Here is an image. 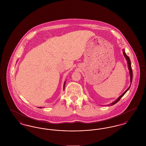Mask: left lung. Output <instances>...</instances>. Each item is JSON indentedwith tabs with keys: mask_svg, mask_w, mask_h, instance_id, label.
Masks as SVG:
<instances>
[{
	"mask_svg": "<svg viewBox=\"0 0 146 146\" xmlns=\"http://www.w3.org/2000/svg\"><path fill=\"white\" fill-rule=\"evenodd\" d=\"M123 55H124V56H125V58H126L127 60V64H128V70H129V74H130V82H131V85H130V86H129V88H128L120 96H119L118 98H117L116 100L114 101V102H113L112 103H111V104H110V105H108V106H112V105H115V104H116L117 102H118L119 101V100L121 98V97H122L126 93L127 91L129 89V88L131 87V83H132V78H133V73H132V68H131V60H130V59L129 58V57L127 56L126 55V52H125V50L124 49H123Z\"/></svg>",
	"mask_w": 146,
	"mask_h": 146,
	"instance_id": "left-lung-1",
	"label": "left lung"
}]
</instances>
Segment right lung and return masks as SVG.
I'll return each instance as SVG.
<instances>
[{
    "instance_id": "add662e5",
    "label": "right lung",
    "mask_w": 146,
    "mask_h": 146,
    "mask_svg": "<svg viewBox=\"0 0 146 146\" xmlns=\"http://www.w3.org/2000/svg\"><path fill=\"white\" fill-rule=\"evenodd\" d=\"M65 82H66V81H65V82H64V89H65ZM38 108H42V107H38Z\"/></svg>"
}]
</instances>
